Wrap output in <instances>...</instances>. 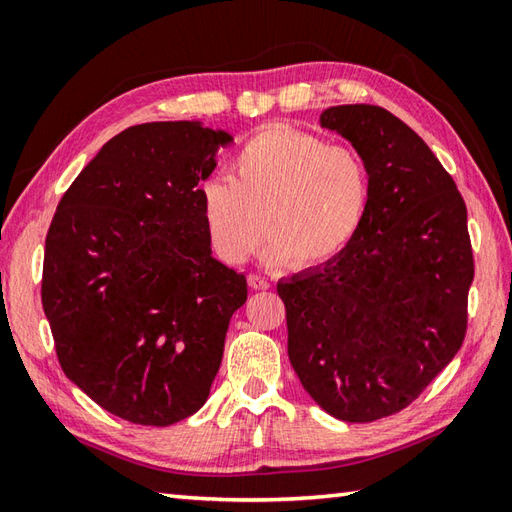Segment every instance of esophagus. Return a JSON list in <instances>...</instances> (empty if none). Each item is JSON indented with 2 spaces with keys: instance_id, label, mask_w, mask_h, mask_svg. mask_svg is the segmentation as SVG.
Returning <instances> with one entry per match:
<instances>
[{
  "instance_id": "obj_1",
  "label": "esophagus",
  "mask_w": 512,
  "mask_h": 512,
  "mask_svg": "<svg viewBox=\"0 0 512 512\" xmlns=\"http://www.w3.org/2000/svg\"><path fill=\"white\" fill-rule=\"evenodd\" d=\"M248 286L253 290H268L270 288V281L262 275H248Z\"/></svg>"
}]
</instances>
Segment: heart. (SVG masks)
Returning <instances> with one entry per match:
<instances>
[{"label":"heart","mask_w":512,"mask_h":512,"mask_svg":"<svg viewBox=\"0 0 512 512\" xmlns=\"http://www.w3.org/2000/svg\"><path fill=\"white\" fill-rule=\"evenodd\" d=\"M372 202V171L352 147L292 127H270L237 151L231 180L200 189L213 253L242 264L264 231L266 259L308 270L332 262L354 242Z\"/></svg>","instance_id":"heart-1"}]
</instances>
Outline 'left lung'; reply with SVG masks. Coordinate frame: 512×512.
<instances>
[{
    "label": "left lung",
    "instance_id": "1",
    "mask_svg": "<svg viewBox=\"0 0 512 512\" xmlns=\"http://www.w3.org/2000/svg\"><path fill=\"white\" fill-rule=\"evenodd\" d=\"M321 127L372 171V202L343 253L290 279L288 356L330 416L372 422L409 407L458 354L475 266L466 204L427 143L378 105H336Z\"/></svg>",
    "mask_w": 512,
    "mask_h": 512
}]
</instances>
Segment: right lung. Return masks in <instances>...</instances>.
<instances>
[{"label": "right lung", "mask_w": 512, "mask_h": 512, "mask_svg": "<svg viewBox=\"0 0 512 512\" xmlns=\"http://www.w3.org/2000/svg\"><path fill=\"white\" fill-rule=\"evenodd\" d=\"M233 136L198 121L127 127L63 193L41 303L61 369L96 405L145 427L209 398L246 277L211 255L200 182Z\"/></svg>", "instance_id": "1"}]
</instances>
